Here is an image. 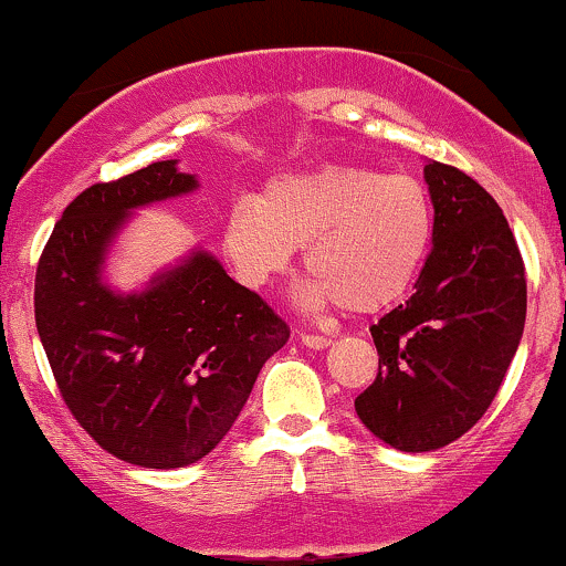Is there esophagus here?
I'll return each instance as SVG.
<instances>
[{
    "instance_id": "esophagus-1",
    "label": "esophagus",
    "mask_w": 566,
    "mask_h": 566,
    "mask_svg": "<svg viewBox=\"0 0 566 566\" xmlns=\"http://www.w3.org/2000/svg\"><path fill=\"white\" fill-rule=\"evenodd\" d=\"M301 343L305 345V348H311V350H324V348H329V345H332V337L301 335Z\"/></svg>"
}]
</instances>
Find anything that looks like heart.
Wrapping results in <instances>:
<instances>
[{
    "mask_svg": "<svg viewBox=\"0 0 566 566\" xmlns=\"http://www.w3.org/2000/svg\"><path fill=\"white\" fill-rule=\"evenodd\" d=\"M432 237V197L419 179L329 163L279 174L255 200L234 202L221 253L244 287L263 290L308 244L311 276L297 290L303 308L379 313L413 287Z\"/></svg>",
    "mask_w": 566,
    "mask_h": 566,
    "instance_id": "1",
    "label": "heart"
}]
</instances>
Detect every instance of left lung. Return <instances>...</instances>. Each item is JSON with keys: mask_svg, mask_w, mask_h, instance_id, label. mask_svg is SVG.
<instances>
[{"mask_svg": "<svg viewBox=\"0 0 566 566\" xmlns=\"http://www.w3.org/2000/svg\"><path fill=\"white\" fill-rule=\"evenodd\" d=\"M432 253L406 305L371 326L374 385L356 413L406 453L448 446L478 424L516 356L527 313L524 263L499 202L459 168L427 160Z\"/></svg>", "mask_w": 566, "mask_h": 566, "instance_id": "1", "label": "left lung"}]
</instances>
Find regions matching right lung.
Returning <instances> with one entry per match:
<instances>
[{
    "label": "right lung",
    "mask_w": 566,
    "mask_h": 566,
    "mask_svg": "<svg viewBox=\"0 0 566 566\" xmlns=\"http://www.w3.org/2000/svg\"><path fill=\"white\" fill-rule=\"evenodd\" d=\"M200 189L160 160L81 192L36 269V329L78 424L128 464L179 469L227 438L290 329L208 250L192 248L139 290L107 263L139 208Z\"/></svg>",
    "instance_id": "obj_1"
}]
</instances>
